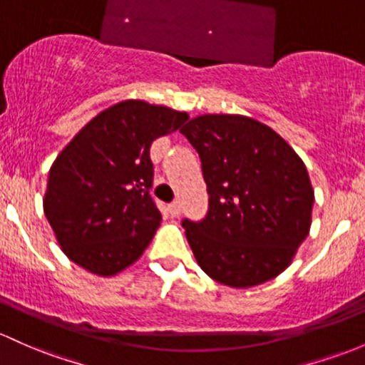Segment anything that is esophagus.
Instances as JSON below:
<instances>
[{
  "label": "esophagus",
  "mask_w": 365,
  "mask_h": 365,
  "mask_svg": "<svg viewBox=\"0 0 365 365\" xmlns=\"http://www.w3.org/2000/svg\"><path fill=\"white\" fill-rule=\"evenodd\" d=\"M168 214H170L172 217H178V215L181 214V203L172 202L170 205H168Z\"/></svg>",
  "instance_id": "1"
}]
</instances>
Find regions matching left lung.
<instances>
[{
    "instance_id": "1",
    "label": "left lung",
    "mask_w": 365,
    "mask_h": 365,
    "mask_svg": "<svg viewBox=\"0 0 365 365\" xmlns=\"http://www.w3.org/2000/svg\"><path fill=\"white\" fill-rule=\"evenodd\" d=\"M181 134L202 160L209 193L205 217L182 221L200 268L235 289L280 275L312 225L303 160L273 128L240 115L197 116Z\"/></svg>"
}]
</instances>
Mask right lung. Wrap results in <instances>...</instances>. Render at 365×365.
<instances>
[{
	"mask_svg": "<svg viewBox=\"0 0 365 365\" xmlns=\"http://www.w3.org/2000/svg\"><path fill=\"white\" fill-rule=\"evenodd\" d=\"M187 118L165 106L123 101L90 120L61 151L43 210L69 259L103 277L139 259L162 221L150 195V148Z\"/></svg>",
	"mask_w": 365,
	"mask_h": 365,
	"instance_id": "add662e5",
	"label": "right lung"
}]
</instances>
